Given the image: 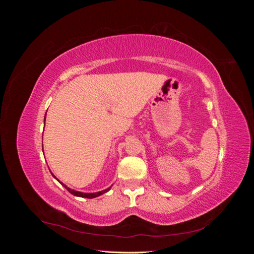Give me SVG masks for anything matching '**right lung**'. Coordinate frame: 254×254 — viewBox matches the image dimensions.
I'll return each instance as SVG.
<instances>
[{
    "mask_svg": "<svg viewBox=\"0 0 254 254\" xmlns=\"http://www.w3.org/2000/svg\"><path fill=\"white\" fill-rule=\"evenodd\" d=\"M47 115V114H45ZM44 123H45V118H44ZM43 147V146H42ZM42 150H43V148H42ZM53 175V174H52ZM53 177L54 178H56L55 176L53 175ZM57 179V178H56ZM58 180V179H57ZM59 181V180H58ZM60 182V181H59ZM61 184H63V186L70 191V193L72 194V195H74V196H77V197H82V198H95V197H98V196H101V195H103L104 193H107V191H108L109 190H110V188H108L107 190H101V191H97V193H81V191H77V190H72V189H70V188H67L66 186H64V184L63 183V182H60Z\"/></svg>",
    "mask_w": 254,
    "mask_h": 254,
    "instance_id": "add662e5",
    "label": "right lung"
}]
</instances>
